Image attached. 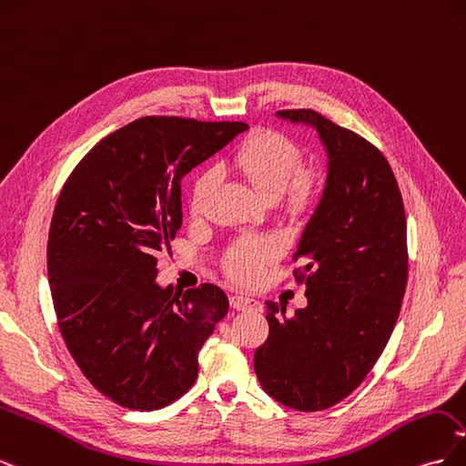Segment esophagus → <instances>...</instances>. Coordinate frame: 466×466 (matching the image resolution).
<instances>
[{"mask_svg": "<svg viewBox=\"0 0 466 466\" xmlns=\"http://www.w3.org/2000/svg\"><path fill=\"white\" fill-rule=\"evenodd\" d=\"M229 305L237 311H250V309H260V303L252 298H245V295H231Z\"/></svg>", "mask_w": 466, "mask_h": 466, "instance_id": "obj_1", "label": "esophagus"}]
</instances>
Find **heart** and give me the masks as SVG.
<instances>
[{"label":"heart","mask_w":466,"mask_h":466,"mask_svg":"<svg viewBox=\"0 0 466 466\" xmlns=\"http://www.w3.org/2000/svg\"><path fill=\"white\" fill-rule=\"evenodd\" d=\"M231 165L238 175H243L248 185L264 200H278L288 190L291 180L301 167V153L291 139L276 132H258L250 136L247 142L233 155ZM218 177L214 171L204 173L192 188L190 211L192 216H202L206 200L216 188ZM293 198L303 202L307 198V185L299 182L293 188ZM278 255L274 241H241L229 252L225 268L228 274L238 284L257 281L266 264Z\"/></svg>","instance_id":"1"}]
</instances>
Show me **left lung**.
<instances>
[{
  "label": "left lung",
  "mask_w": 466,
  "mask_h": 466,
  "mask_svg": "<svg viewBox=\"0 0 466 466\" xmlns=\"http://www.w3.org/2000/svg\"><path fill=\"white\" fill-rule=\"evenodd\" d=\"M276 116L313 128L327 180L293 258L307 307L266 301L268 340L255 351L262 389L299 412L330 408L358 389L397 324L408 278L402 196L385 155L311 108Z\"/></svg>",
  "instance_id": "1"
}]
</instances>
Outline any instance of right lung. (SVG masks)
Listing matches in <instances>:
<instances>
[{
  "mask_svg": "<svg viewBox=\"0 0 466 466\" xmlns=\"http://www.w3.org/2000/svg\"><path fill=\"white\" fill-rule=\"evenodd\" d=\"M245 130V122L134 120L103 137L60 192L48 235L60 332L89 383L130 410L182 397L229 311L214 284L180 298L155 278L182 225V178Z\"/></svg>",
  "mask_w": 466,
  "mask_h": 466,
  "instance_id": "1",
  "label": "right lung"
}]
</instances>
